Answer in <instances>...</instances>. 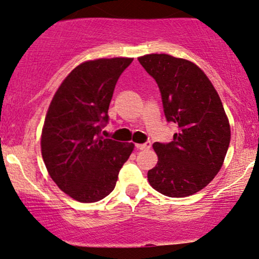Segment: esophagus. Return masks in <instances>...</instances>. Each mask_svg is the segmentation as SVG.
I'll return each instance as SVG.
<instances>
[{"label": "esophagus", "mask_w": 259, "mask_h": 259, "mask_svg": "<svg viewBox=\"0 0 259 259\" xmlns=\"http://www.w3.org/2000/svg\"><path fill=\"white\" fill-rule=\"evenodd\" d=\"M151 147V143L150 142H147V143H137L136 144V148L139 150H146V149H149Z\"/></svg>", "instance_id": "34e87169"}]
</instances>
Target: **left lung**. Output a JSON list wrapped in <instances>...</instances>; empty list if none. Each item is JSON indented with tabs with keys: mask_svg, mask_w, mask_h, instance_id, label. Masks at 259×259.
<instances>
[{
	"mask_svg": "<svg viewBox=\"0 0 259 259\" xmlns=\"http://www.w3.org/2000/svg\"><path fill=\"white\" fill-rule=\"evenodd\" d=\"M160 88L165 118L178 124L169 143H154L158 161L148 171L155 191L184 198L201 191L222 168L231 140L223 103L204 71L169 54L139 58Z\"/></svg>",
	"mask_w": 259,
	"mask_h": 259,
	"instance_id": "obj_1",
	"label": "left lung"
}]
</instances>
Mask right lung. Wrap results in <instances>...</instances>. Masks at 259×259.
Returning <instances> with one entry per match:
<instances>
[{"label":"right lung","mask_w":259,"mask_h":259,"mask_svg":"<svg viewBox=\"0 0 259 259\" xmlns=\"http://www.w3.org/2000/svg\"><path fill=\"white\" fill-rule=\"evenodd\" d=\"M133 58L88 60L53 96L41 133V154L55 185L79 202H96L115 188L134 143L104 139L113 90Z\"/></svg>","instance_id":"add662e5"}]
</instances>
